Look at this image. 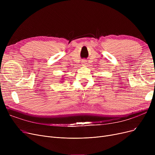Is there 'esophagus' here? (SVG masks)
<instances>
[{"label":"esophagus","mask_w":155,"mask_h":155,"mask_svg":"<svg viewBox=\"0 0 155 155\" xmlns=\"http://www.w3.org/2000/svg\"><path fill=\"white\" fill-rule=\"evenodd\" d=\"M87 63V61H86L85 60H84L82 61V64H83V65H86Z\"/></svg>","instance_id":"1"}]
</instances>
